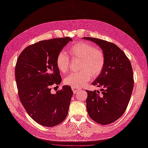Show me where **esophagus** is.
<instances>
[{"instance_id":"34e87169","label":"esophagus","mask_w":148,"mask_h":148,"mask_svg":"<svg viewBox=\"0 0 148 148\" xmlns=\"http://www.w3.org/2000/svg\"><path fill=\"white\" fill-rule=\"evenodd\" d=\"M71 88H72V90H73V92L74 93H76V92H77V91H79V88H75V87H71Z\"/></svg>"}]
</instances>
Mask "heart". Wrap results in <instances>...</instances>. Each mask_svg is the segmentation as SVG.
<instances>
[{
	"label": "heart",
	"instance_id": "b5f03b06",
	"mask_svg": "<svg viewBox=\"0 0 148 148\" xmlns=\"http://www.w3.org/2000/svg\"><path fill=\"white\" fill-rule=\"evenodd\" d=\"M69 52L73 59H80L79 66L82 70L67 76L64 80L66 85L79 87L89 82L91 75L97 77L102 71L105 64V56L101 49L95 48L88 42L82 41L70 46ZM56 64L61 72L65 73L69 71L70 59L64 51H60L57 54Z\"/></svg>",
	"mask_w": 148,
	"mask_h": 148
}]
</instances>
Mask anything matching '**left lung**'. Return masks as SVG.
<instances>
[{
  "mask_svg": "<svg viewBox=\"0 0 148 148\" xmlns=\"http://www.w3.org/2000/svg\"><path fill=\"white\" fill-rule=\"evenodd\" d=\"M101 47L105 64L92 84L102 87L101 93L88 91L87 110L91 119L100 125H109L125 113L131 97L134 79L131 63L125 52L116 45L104 40L84 37Z\"/></svg>",
  "mask_w": 148,
  "mask_h": 148,
  "instance_id": "8db88e82",
  "label": "left lung"
}]
</instances>
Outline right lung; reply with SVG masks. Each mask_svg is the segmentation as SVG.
Segmentation results:
<instances>
[{
	"mask_svg": "<svg viewBox=\"0 0 148 148\" xmlns=\"http://www.w3.org/2000/svg\"><path fill=\"white\" fill-rule=\"evenodd\" d=\"M72 39L54 38L39 41L25 48L15 66V79L20 101L26 112L38 124L52 127L68 114L73 92L64 86L56 94L51 87L61 82L56 57Z\"/></svg>",
	"mask_w": 148,
	"mask_h": 148,
	"instance_id": "1",
	"label": "right lung"
}]
</instances>
